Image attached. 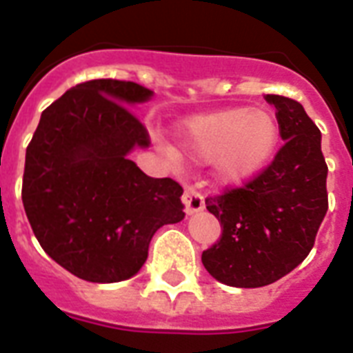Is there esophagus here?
I'll use <instances>...</instances> for the list:
<instances>
[{"label": "esophagus", "instance_id": "obj_1", "mask_svg": "<svg viewBox=\"0 0 353 353\" xmlns=\"http://www.w3.org/2000/svg\"><path fill=\"white\" fill-rule=\"evenodd\" d=\"M183 203H185V210L187 214H196L199 210L205 209V199L203 196L196 190L194 187L185 188V194H183Z\"/></svg>", "mask_w": 353, "mask_h": 353}]
</instances>
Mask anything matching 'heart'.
<instances>
[{"label": "heart", "instance_id": "heart-1", "mask_svg": "<svg viewBox=\"0 0 353 353\" xmlns=\"http://www.w3.org/2000/svg\"><path fill=\"white\" fill-rule=\"evenodd\" d=\"M177 137L188 159L212 163L216 181L241 187L271 165L280 144V124L268 110L229 108L183 121ZM166 154L176 157L172 148Z\"/></svg>", "mask_w": 353, "mask_h": 353}]
</instances>
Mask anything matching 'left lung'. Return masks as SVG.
I'll list each match as a JSON object with an SVG mask.
<instances>
[{
    "label": "left lung",
    "instance_id": "obj_1",
    "mask_svg": "<svg viewBox=\"0 0 353 353\" xmlns=\"http://www.w3.org/2000/svg\"><path fill=\"white\" fill-rule=\"evenodd\" d=\"M265 101L276 108L284 146L256 179L205 201L223 231L201 262L232 288H262L291 273L312 251L328 210L319 128L296 101Z\"/></svg>",
    "mask_w": 353,
    "mask_h": 353
}]
</instances>
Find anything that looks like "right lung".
<instances>
[{
    "mask_svg": "<svg viewBox=\"0 0 353 353\" xmlns=\"http://www.w3.org/2000/svg\"><path fill=\"white\" fill-rule=\"evenodd\" d=\"M152 97L122 80L74 85L41 113L27 146L21 199L32 232L88 282L132 279L155 231L185 218L179 183L148 177L128 157L150 144L128 108Z\"/></svg>",
    "mask_w": 353,
    "mask_h": 353,
    "instance_id": "obj_1",
    "label": "right lung"
}]
</instances>
